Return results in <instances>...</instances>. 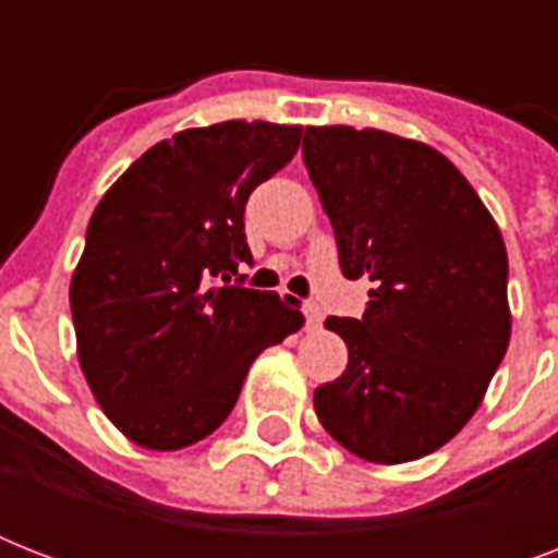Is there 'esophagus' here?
Returning a JSON list of instances; mask_svg holds the SVG:
<instances>
[{
	"mask_svg": "<svg viewBox=\"0 0 558 558\" xmlns=\"http://www.w3.org/2000/svg\"><path fill=\"white\" fill-rule=\"evenodd\" d=\"M304 315H306V327H310V330H315V327H322V322H324L322 306H318V304H304Z\"/></svg>",
	"mask_w": 558,
	"mask_h": 558,
	"instance_id": "esophagus-1",
	"label": "esophagus"
}]
</instances>
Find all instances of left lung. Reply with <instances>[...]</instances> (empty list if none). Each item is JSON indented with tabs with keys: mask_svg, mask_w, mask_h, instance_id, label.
<instances>
[{
	"mask_svg": "<svg viewBox=\"0 0 558 558\" xmlns=\"http://www.w3.org/2000/svg\"><path fill=\"white\" fill-rule=\"evenodd\" d=\"M301 153L344 278L373 287L362 318H327L350 362L315 388V414L371 463L425 458L469 423L510 344L501 231L428 144L306 126Z\"/></svg>",
	"mask_w": 558,
	"mask_h": 558,
	"instance_id": "1",
	"label": "left lung"
}]
</instances>
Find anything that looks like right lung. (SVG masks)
Here are the masks:
<instances>
[{
    "label": "right lung",
    "instance_id": "1",
    "mask_svg": "<svg viewBox=\"0 0 558 558\" xmlns=\"http://www.w3.org/2000/svg\"><path fill=\"white\" fill-rule=\"evenodd\" d=\"M301 126L222 121L144 153L86 228L72 278L83 376L118 432L173 451L217 432L263 350L301 330L295 298L245 289V202Z\"/></svg>",
    "mask_w": 558,
    "mask_h": 558
}]
</instances>
